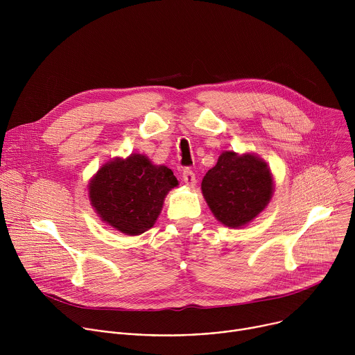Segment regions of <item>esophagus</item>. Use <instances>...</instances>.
<instances>
[{
	"mask_svg": "<svg viewBox=\"0 0 355 355\" xmlns=\"http://www.w3.org/2000/svg\"><path fill=\"white\" fill-rule=\"evenodd\" d=\"M182 180H184V182H185L188 187H193L195 182H196L195 173H193L192 170H189V168H185V170L182 171Z\"/></svg>",
	"mask_w": 355,
	"mask_h": 355,
	"instance_id": "obj_1",
	"label": "esophagus"
}]
</instances>
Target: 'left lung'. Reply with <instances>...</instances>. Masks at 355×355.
<instances>
[{"instance_id":"left-lung-1","label":"left lung","mask_w":355,"mask_h":355,"mask_svg":"<svg viewBox=\"0 0 355 355\" xmlns=\"http://www.w3.org/2000/svg\"><path fill=\"white\" fill-rule=\"evenodd\" d=\"M215 218L227 227H241L268 205L274 180L267 163L254 153L223 151L200 184Z\"/></svg>"}]
</instances>
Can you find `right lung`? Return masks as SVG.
Returning a JSON list of instances; mask_svg holds the SVG:
<instances>
[{"label":"right lung","instance_id":"1","mask_svg":"<svg viewBox=\"0 0 355 355\" xmlns=\"http://www.w3.org/2000/svg\"><path fill=\"white\" fill-rule=\"evenodd\" d=\"M177 185L168 167L133 153L101 167L88 184V196L101 220L123 234L137 236L156 223L166 195Z\"/></svg>","mask_w":355,"mask_h":355}]
</instances>
